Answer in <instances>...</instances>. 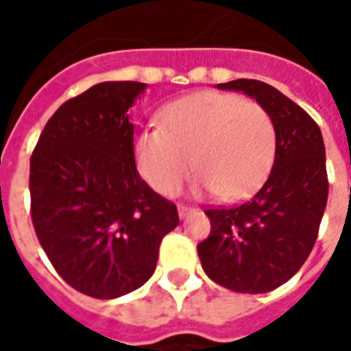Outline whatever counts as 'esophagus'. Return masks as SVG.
Segmentation results:
<instances>
[{
    "instance_id": "obj_1",
    "label": "esophagus",
    "mask_w": 351,
    "mask_h": 351,
    "mask_svg": "<svg viewBox=\"0 0 351 351\" xmlns=\"http://www.w3.org/2000/svg\"><path fill=\"white\" fill-rule=\"evenodd\" d=\"M191 210H193V206L182 205V203L178 205V216H180V218H186V216H188V214H190Z\"/></svg>"
}]
</instances>
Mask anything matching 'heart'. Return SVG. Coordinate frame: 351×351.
<instances>
[{
	"label": "heart",
	"mask_w": 351,
	"mask_h": 351,
	"mask_svg": "<svg viewBox=\"0 0 351 351\" xmlns=\"http://www.w3.org/2000/svg\"><path fill=\"white\" fill-rule=\"evenodd\" d=\"M276 130L256 101L235 93L201 92L161 110V128L135 141L138 173L161 195H175L190 173L199 190L226 201L246 197L271 173Z\"/></svg>",
	"instance_id": "b5f03b06"
}]
</instances>
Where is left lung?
<instances>
[{"label": "left lung", "instance_id": "8db88e82", "mask_svg": "<svg viewBox=\"0 0 351 351\" xmlns=\"http://www.w3.org/2000/svg\"><path fill=\"white\" fill-rule=\"evenodd\" d=\"M218 88L246 93L265 107L276 130V156L248 201L206 208L210 235L197 254L216 284L265 293L286 284L314 248L329 193L324 137L308 112L271 84L239 79Z\"/></svg>", "mask_w": 351, "mask_h": 351}]
</instances>
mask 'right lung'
Masks as SVG:
<instances>
[{
    "label": "right lung",
    "instance_id": "1",
    "mask_svg": "<svg viewBox=\"0 0 351 351\" xmlns=\"http://www.w3.org/2000/svg\"><path fill=\"white\" fill-rule=\"evenodd\" d=\"M143 82H101L65 101L29 160L35 235L77 291L114 299L137 289L178 226L173 201L141 178L130 108Z\"/></svg>",
    "mask_w": 351,
    "mask_h": 351
}]
</instances>
